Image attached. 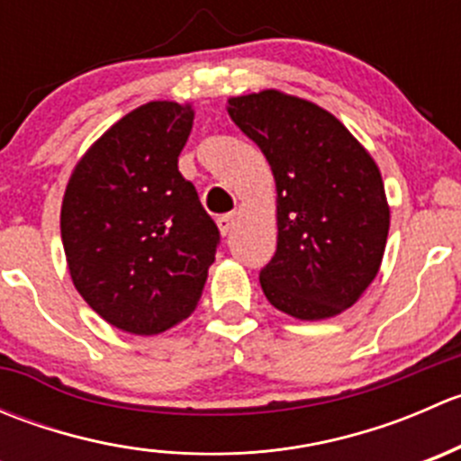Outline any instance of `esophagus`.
<instances>
[{
  "mask_svg": "<svg viewBox=\"0 0 461 461\" xmlns=\"http://www.w3.org/2000/svg\"><path fill=\"white\" fill-rule=\"evenodd\" d=\"M234 222H236V216L234 213H225V216L218 218V227H221V234L227 236L231 230H234Z\"/></svg>",
  "mask_w": 461,
  "mask_h": 461,
  "instance_id": "esophagus-1",
  "label": "esophagus"
}]
</instances>
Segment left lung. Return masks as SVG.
I'll return each mask as SVG.
<instances>
[{
    "mask_svg": "<svg viewBox=\"0 0 461 461\" xmlns=\"http://www.w3.org/2000/svg\"><path fill=\"white\" fill-rule=\"evenodd\" d=\"M230 118L276 180V252L260 269L269 303L301 321L341 314L375 281L390 209L357 138L314 102L267 91L231 97Z\"/></svg>",
    "mask_w": 461,
    "mask_h": 461,
    "instance_id": "1",
    "label": "left lung"
}]
</instances>
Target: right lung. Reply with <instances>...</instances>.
<instances>
[{
    "instance_id": "add662e5",
    "label": "right lung",
    "mask_w": 461,
    "mask_h": 461,
    "mask_svg": "<svg viewBox=\"0 0 461 461\" xmlns=\"http://www.w3.org/2000/svg\"><path fill=\"white\" fill-rule=\"evenodd\" d=\"M194 109L147 102L82 156L62 201L73 285L106 323L160 334L196 310L221 231L178 171Z\"/></svg>"
}]
</instances>
